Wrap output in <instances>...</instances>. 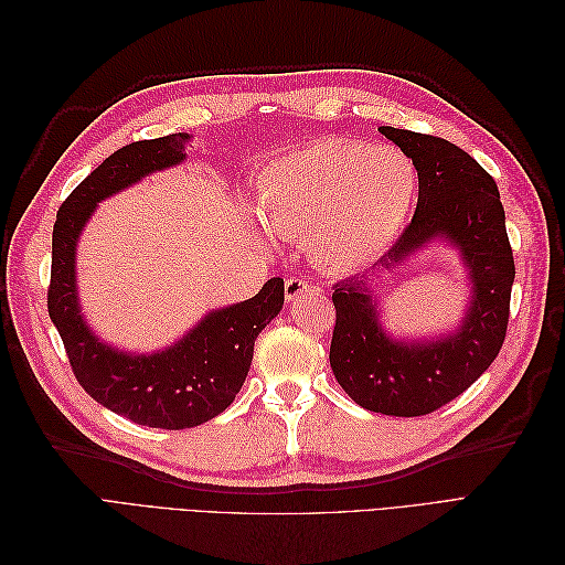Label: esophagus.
<instances>
[{
    "mask_svg": "<svg viewBox=\"0 0 565 565\" xmlns=\"http://www.w3.org/2000/svg\"><path fill=\"white\" fill-rule=\"evenodd\" d=\"M306 292H309V282H306L303 278H287L285 280V299L287 301H297Z\"/></svg>",
    "mask_w": 565,
    "mask_h": 565,
    "instance_id": "34e87169",
    "label": "esophagus"
}]
</instances>
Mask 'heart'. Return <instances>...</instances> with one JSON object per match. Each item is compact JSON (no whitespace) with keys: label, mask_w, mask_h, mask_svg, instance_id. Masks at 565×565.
<instances>
[{"label":"heart","mask_w":565,"mask_h":565,"mask_svg":"<svg viewBox=\"0 0 565 565\" xmlns=\"http://www.w3.org/2000/svg\"><path fill=\"white\" fill-rule=\"evenodd\" d=\"M417 198V169L396 148L322 139L273 160L259 177V216L280 237L303 235L328 270H355L401 235Z\"/></svg>","instance_id":"heart-1"}]
</instances>
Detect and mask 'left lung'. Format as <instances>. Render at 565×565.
Listing matches in <instances>:
<instances>
[{
  "mask_svg": "<svg viewBox=\"0 0 565 565\" xmlns=\"http://www.w3.org/2000/svg\"><path fill=\"white\" fill-rule=\"evenodd\" d=\"M380 131L413 158L419 179L413 224L380 259V268L391 270L443 237L459 249L469 268L471 303L455 332L396 341L382 330L370 278L365 273L351 276L334 285L330 365L341 388L361 407L393 417H419L465 393L498 358L507 337L516 266L498 183L469 152L431 134L393 127Z\"/></svg>",
  "mask_w": 565,
  "mask_h": 565,
  "instance_id": "obj_1",
  "label": "left lung"
}]
</instances>
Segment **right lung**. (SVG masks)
<instances>
[{
  "label": "right lung",
  "mask_w": 565,
  "mask_h": 565,
  "mask_svg": "<svg viewBox=\"0 0 565 565\" xmlns=\"http://www.w3.org/2000/svg\"><path fill=\"white\" fill-rule=\"evenodd\" d=\"M188 134L134 141L100 162L56 214L51 237L49 318L63 339L75 380L113 413L152 429H191L221 415L241 391L254 355V341L285 301L282 278L262 292L204 316L174 347L131 355L100 341L82 318L75 285V249L96 204L143 177L185 160Z\"/></svg>",
  "instance_id": "1"
}]
</instances>
